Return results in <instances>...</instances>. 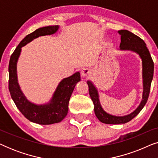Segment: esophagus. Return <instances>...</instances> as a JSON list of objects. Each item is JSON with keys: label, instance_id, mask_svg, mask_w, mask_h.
<instances>
[{"label": "esophagus", "instance_id": "esophagus-1", "mask_svg": "<svg viewBox=\"0 0 158 158\" xmlns=\"http://www.w3.org/2000/svg\"><path fill=\"white\" fill-rule=\"evenodd\" d=\"M90 75H91V72H90V70H89V69L85 68V69H83V70H81L82 77H88V76H90Z\"/></svg>", "mask_w": 158, "mask_h": 158}]
</instances>
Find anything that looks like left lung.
Returning <instances> with one entry per match:
<instances>
[{
    "label": "left lung",
    "mask_w": 158,
    "mask_h": 158,
    "mask_svg": "<svg viewBox=\"0 0 158 158\" xmlns=\"http://www.w3.org/2000/svg\"><path fill=\"white\" fill-rule=\"evenodd\" d=\"M118 33L121 35L120 50L132 51L138 54L142 59L143 93L141 103L132 113L123 116H114L106 113L103 109L99 101L98 90L91 81H88L87 84L89 88L90 96L94 104L95 114L100 122L107 124H125L135 118L141 111L148 101L154 73V62L144 41L138 36L127 30H120L118 31Z\"/></svg>",
    "instance_id": "8db88e82"
}]
</instances>
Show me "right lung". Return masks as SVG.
<instances>
[{
	"instance_id": "right-lung-1",
	"label": "right lung",
	"mask_w": 158,
	"mask_h": 158,
	"mask_svg": "<svg viewBox=\"0 0 158 158\" xmlns=\"http://www.w3.org/2000/svg\"><path fill=\"white\" fill-rule=\"evenodd\" d=\"M58 29L59 26L57 25L48 26L40 28L28 34L19 43L10 56L8 65V89L13 101L27 119L39 124H52L64 119L68 114L69 101L75 86L77 83L81 81V75L79 72H77L71 76L64 78L56 88L49 102L45 104L37 105L27 100L21 91L17 79L16 64L21 54V47L39 36L56 33Z\"/></svg>"
}]
</instances>
